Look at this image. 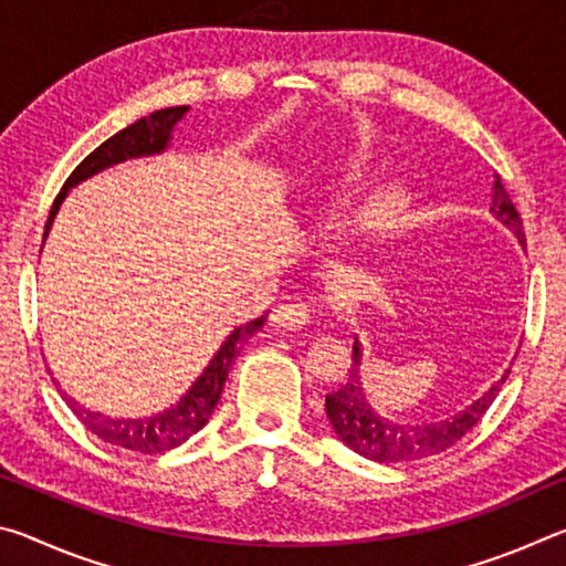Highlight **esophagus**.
<instances>
[{
    "mask_svg": "<svg viewBox=\"0 0 566 566\" xmlns=\"http://www.w3.org/2000/svg\"><path fill=\"white\" fill-rule=\"evenodd\" d=\"M310 314H312L310 304H304L300 300H290V302L276 306V310L272 312L270 322H272V327H276V329H290L292 332V329H302L304 324L310 322Z\"/></svg>",
    "mask_w": 566,
    "mask_h": 566,
    "instance_id": "obj_1",
    "label": "esophagus"
}]
</instances>
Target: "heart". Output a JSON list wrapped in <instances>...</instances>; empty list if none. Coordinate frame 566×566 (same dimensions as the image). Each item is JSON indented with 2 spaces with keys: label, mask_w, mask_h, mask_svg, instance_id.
<instances>
[{
  "label": "heart",
  "mask_w": 566,
  "mask_h": 566,
  "mask_svg": "<svg viewBox=\"0 0 566 566\" xmlns=\"http://www.w3.org/2000/svg\"><path fill=\"white\" fill-rule=\"evenodd\" d=\"M369 169L364 165H347L339 177L334 179V189L347 191L367 181ZM409 191L401 185H385L371 191V195L364 199L354 212V229L361 239L367 242H385L397 229L405 224L407 212H409Z\"/></svg>",
  "instance_id": "1"
}]
</instances>
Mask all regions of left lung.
<instances>
[{"label": "left lung", "mask_w": 566, "mask_h": 566, "mask_svg": "<svg viewBox=\"0 0 566 566\" xmlns=\"http://www.w3.org/2000/svg\"><path fill=\"white\" fill-rule=\"evenodd\" d=\"M490 212L500 219L524 247L522 217L514 209L510 195H506L500 175H494ZM359 347L361 344L354 342L352 371L347 385H342V389L327 395V399H324V409H327V419L334 434H337L352 452H357L379 464H399L411 462V459H424L457 444L459 439L484 417V411L492 407L494 397L500 395L504 379L510 377V369H504L502 379H496L490 389L482 391L474 401H469L467 407L452 411V415L424 421H395L389 417H381L379 411L371 409L367 395H364V387L359 381Z\"/></svg>", "instance_id": "1"}]
</instances>
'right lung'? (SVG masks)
Returning <instances> with one entry per match:
<instances>
[{
	"label": "right lung",
	"instance_id": "obj_1",
	"mask_svg": "<svg viewBox=\"0 0 566 566\" xmlns=\"http://www.w3.org/2000/svg\"><path fill=\"white\" fill-rule=\"evenodd\" d=\"M185 114H187V107H167V109L151 112L149 117H142L134 124H129L127 129L117 132L114 137L104 142V145L94 149L92 155L72 171L70 179L64 181L62 191L56 195L50 219H46V227H44V239L50 234L54 217L60 212V207L66 199V195H70L72 187L82 185L84 179L94 177L97 171L122 165V161L127 159L161 155V151L171 145V132H175L177 122L185 117ZM264 322H266V314L242 324V327L232 329V334L222 342V347H219L214 357L209 359L202 375L195 379V385L179 397V401L157 411V415H147V417L102 415V411H94L80 405L74 397H70L64 389H60L62 399L66 401V407L74 411L76 419H80L92 434H97L102 442L122 447V449H132V452H139V454L169 452V449L185 444L191 434H197L199 429L212 419V411L217 407L219 397H222L227 375L229 369H232L239 349L244 347L252 334H256L264 327ZM52 381L54 387H60V381L56 379Z\"/></svg>",
	"mask_w": 566,
	"mask_h": 566
}]
</instances>
